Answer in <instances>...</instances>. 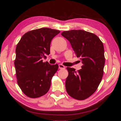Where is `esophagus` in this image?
Returning a JSON list of instances; mask_svg holds the SVG:
<instances>
[{"mask_svg":"<svg viewBox=\"0 0 121 121\" xmlns=\"http://www.w3.org/2000/svg\"><path fill=\"white\" fill-rule=\"evenodd\" d=\"M59 68L60 69H65V66H64L63 65H62V64H59Z\"/></svg>","mask_w":121,"mask_h":121,"instance_id":"1","label":"esophagus"}]
</instances>
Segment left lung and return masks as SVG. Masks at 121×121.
Returning <instances> with one entry per match:
<instances>
[{"instance_id":"8db88e82","label":"left lung","mask_w":121,"mask_h":121,"mask_svg":"<svg viewBox=\"0 0 121 121\" xmlns=\"http://www.w3.org/2000/svg\"><path fill=\"white\" fill-rule=\"evenodd\" d=\"M61 35L69 40L83 64L77 72L67 67L66 90L71 97L83 100L96 91L102 80L105 63L104 45L97 35L84 30L65 31Z\"/></svg>"}]
</instances>
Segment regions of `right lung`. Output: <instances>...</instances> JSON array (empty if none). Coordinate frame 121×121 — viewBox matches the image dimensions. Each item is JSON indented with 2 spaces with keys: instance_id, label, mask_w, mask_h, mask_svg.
Here are the masks:
<instances>
[{
  "instance_id": "obj_1",
  "label": "right lung",
  "mask_w": 121,
  "mask_h": 121,
  "mask_svg": "<svg viewBox=\"0 0 121 121\" xmlns=\"http://www.w3.org/2000/svg\"><path fill=\"white\" fill-rule=\"evenodd\" d=\"M59 30L43 28L27 32L16 47L14 61L17 82L24 94L30 98L45 95L59 65L43 61L49 55L51 41Z\"/></svg>"
}]
</instances>
